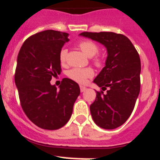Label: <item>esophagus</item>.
I'll use <instances>...</instances> for the list:
<instances>
[{
    "label": "esophagus",
    "instance_id": "34e87169",
    "mask_svg": "<svg viewBox=\"0 0 160 160\" xmlns=\"http://www.w3.org/2000/svg\"><path fill=\"white\" fill-rule=\"evenodd\" d=\"M80 92H85V91L87 90V88L84 87V86H82V85L80 86Z\"/></svg>",
    "mask_w": 160,
    "mask_h": 160
}]
</instances>
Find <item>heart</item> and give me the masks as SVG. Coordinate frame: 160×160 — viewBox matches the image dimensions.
Wrapping results in <instances>:
<instances>
[{
  "instance_id": "1",
  "label": "heart",
  "mask_w": 160,
  "mask_h": 160,
  "mask_svg": "<svg viewBox=\"0 0 160 160\" xmlns=\"http://www.w3.org/2000/svg\"><path fill=\"white\" fill-rule=\"evenodd\" d=\"M78 47L87 57H92V62L97 67H100L103 64V58L99 55H96L99 52L98 46L94 42L91 41H83L79 43ZM67 53L66 48H62L59 53V60L62 65H64L67 62ZM68 77L74 81L79 83H84L88 78L93 77L94 71L91 68H74L68 72Z\"/></svg>"
}]
</instances>
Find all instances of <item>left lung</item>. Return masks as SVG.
<instances>
[{
	"instance_id": "8db88e82",
	"label": "left lung",
	"mask_w": 160,
	"mask_h": 160,
	"mask_svg": "<svg viewBox=\"0 0 160 160\" xmlns=\"http://www.w3.org/2000/svg\"><path fill=\"white\" fill-rule=\"evenodd\" d=\"M80 35L97 41L107 48L105 67L93 80L102 91L96 92V100L90 105V112L99 127L116 128L130 117L140 91L139 53L123 34L83 32ZM105 90L107 93H103Z\"/></svg>"
}]
</instances>
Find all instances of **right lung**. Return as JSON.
<instances>
[{"mask_svg":"<svg viewBox=\"0 0 160 160\" xmlns=\"http://www.w3.org/2000/svg\"><path fill=\"white\" fill-rule=\"evenodd\" d=\"M68 34L45 30L28 37L17 56L15 83L27 117L43 129L57 130L68 123L80 93L78 83L64 78L57 89L52 77L60 74L59 53Z\"/></svg>","mask_w":160,"mask_h":160,"instance_id":"obj_1","label":"right lung"}]
</instances>
